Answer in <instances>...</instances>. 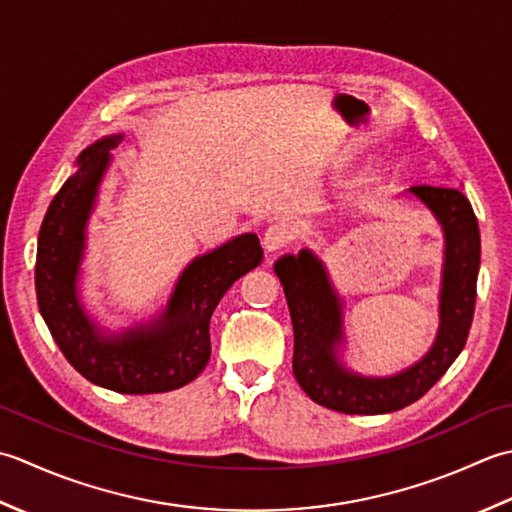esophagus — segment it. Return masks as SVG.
Masks as SVG:
<instances>
[{"label":"esophagus","mask_w":512,"mask_h":512,"mask_svg":"<svg viewBox=\"0 0 512 512\" xmlns=\"http://www.w3.org/2000/svg\"><path fill=\"white\" fill-rule=\"evenodd\" d=\"M291 241H294V234H291L287 225H271L263 236V247L267 254H276L280 249L289 247Z\"/></svg>","instance_id":"1"}]
</instances>
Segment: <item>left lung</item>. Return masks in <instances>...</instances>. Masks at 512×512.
<instances>
[{"instance_id": "left-lung-1", "label": "left lung", "mask_w": 512, "mask_h": 512, "mask_svg": "<svg viewBox=\"0 0 512 512\" xmlns=\"http://www.w3.org/2000/svg\"><path fill=\"white\" fill-rule=\"evenodd\" d=\"M429 207L444 232V269L440 291V329L422 360L387 378L349 371L338 358L342 300L322 260L300 249L278 258L274 271L285 289L294 325V375L311 400L349 415L400 411L420 400L460 356L475 314L479 271V227L460 187L415 185L409 190Z\"/></svg>"}]
</instances>
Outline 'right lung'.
<instances>
[{"mask_svg": "<svg viewBox=\"0 0 512 512\" xmlns=\"http://www.w3.org/2000/svg\"><path fill=\"white\" fill-rule=\"evenodd\" d=\"M123 134L99 139L79 154V170L52 198L39 229L35 289L41 316L66 360L103 389L143 395L185 387L210 362V318L238 278L260 265L256 234H241L194 258L176 280L163 314L121 333H103L79 300L86 225L110 150Z\"/></svg>", "mask_w": 512, "mask_h": 512, "instance_id": "right-lung-1", "label": "right lung"}]
</instances>
